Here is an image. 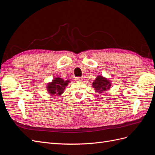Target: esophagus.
Here are the masks:
<instances>
[{"instance_id": "esophagus-1", "label": "esophagus", "mask_w": 155, "mask_h": 155, "mask_svg": "<svg viewBox=\"0 0 155 155\" xmlns=\"http://www.w3.org/2000/svg\"><path fill=\"white\" fill-rule=\"evenodd\" d=\"M82 80H83V79H82L81 78H80V77H77V78H76V81H78V82L82 81Z\"/></svg>"}]
</instances>
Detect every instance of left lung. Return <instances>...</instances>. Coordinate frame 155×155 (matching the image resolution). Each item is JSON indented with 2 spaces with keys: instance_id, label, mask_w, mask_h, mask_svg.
Segmentation results:
<instances>
[{
  "instance_id": "obj_1",
  "label": "left lung",
  "mask_w": 155,
  "mask_h": 155,
  "mask_svg": "<svg viewBox=\"0 0 155 155\" xmlns=\"http://www.w3.org/2000/svg\"><path fill=\"white\" fill-rule=\"evenodd\" d=\"M92 87L98 93H102L109 90L110 87V83L106 78L98 76L92 83Z\"/></svg>"
}]
</instances>
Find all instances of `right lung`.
I'll return each instance as SVG.
<instances>
[{
    "instance_id": "add662e5",
    "label": "right lung",
    "mask_w": 155,
    "mask_h": 155,
    "mask_svg": "<svg viewBox=\"0 0 155 155\" xmlns=\"http://www.w3.org/2000/svg\"><path fill=\"white\" fill-rule=\"evenodd\" d=\"M70 81H64L60 78H56L51 83H48L47 86V91L51 95L60 96L64 91V88L67 86Z\"/></svg>"
}]
</instances>
